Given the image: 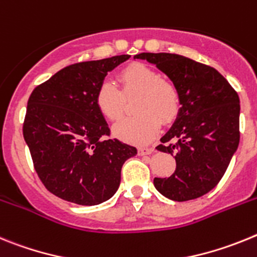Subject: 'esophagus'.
I'll return each mask as SVG.
<instances>
[{
  "instance_id": "1",
  "label": "esophagus",
  "mask_w": 257,
  "mask_h": 257,
  "mask_svg": "<svg viewBox=\"0 0 257 257\" xmlns=\"http://www.w3.org/2000/svg\"><path fill=\"white\" fill-rule=\"evenodd\" d=\"M153 151V147H140V149H138V155H150Z\"/></svg>"
}]
</instances>
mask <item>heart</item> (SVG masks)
<instances>
[{
	"instance_id": "b5f03b06",
	"label": "heart",
	"mask_w": 257,
	"mask_h": 257,
	"mask_svg": "<svg viewBox=\"0 0 257 257\" xmlns=\"http://www.w3.org/2000/svg\"><path fill=\"white\" fill-rule=\"evenodd\" d=\"M121 90L111 81H103L95 93L98 110L108 120H119L125 108V98L138 95L136 116L125 117L113 126V135L121 141L146 145L160 129V120L171 122L180 110V93L172 81L160 77L150 66L133 63L120 72Z\"/></svg>"
}]
</instances>
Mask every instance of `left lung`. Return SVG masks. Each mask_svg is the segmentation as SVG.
<instances>
[{"mask_svg":"<svg viewBox=\"0 0 257 257\" xmlns=\"http://www.w3.org/2000/svg\"><path fill=\"white\" fill-rule=\"evenodd\" d=\"M135 59L155 64L180 93L177 117L156 147L175 156L176 171L154 178V186L171 200L196 199L220 182L238 149L239 97L218 71L190 58L141 53Z\"/></svg>","mask_w":257,"mask_h":257,"instance_id":"1","label":"left lung"}]
</instances>
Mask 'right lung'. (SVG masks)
<instances>
[{"instance_id": "obj_1", "label": "right lung", "mask_w": 257, "mask_h": 257, "mask_svg": "<svg viewBox=\"0 0 257 257\" xmlns=\"http://www.w3.org/2000/svg\"><path fill=\"white\" fill-rule=\"evenodd\" d=\"M116 55L71 64L32 91L23 124L24 141L42 184L80 206H95L117 191L121 167L137 149L104 140L110 128L95 104L107 72L128 61Z\"/></svg>"}]
</instances>
